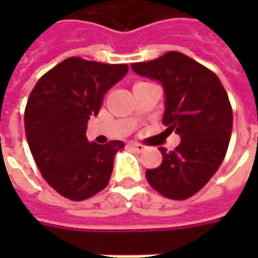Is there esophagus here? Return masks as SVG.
I'll use <instances>...</instances> for the list:
<instances>
[{"label":"esophagus","instance_id":"34e87169","mask_svg":"<svg viewBox=\"0 0 258 258\" xmlns=\"http://www.w3.org/2000/svg\"><path fill=\"white\" fill-rule=\"evenodd\" d=\"M130 146H131V148H133L135 152H140V153L146 149V146H144L142 144H137V142H131V144H130Z\"/></svg>","mask_w":258,"mask_h":258}]
</instances>
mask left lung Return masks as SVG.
I'll use <instances>...</instances> for the list:
<instances>
[{"instance_id":"left-lung-1","label":"left lung","mask_w":258,"mask_h":258,"mask_svg":"<svg viewBox=\"0 0 258 258\" xmlns=\"http://www.w3.org/2000/svg\"><path fill=\"white\" fill-rule=\"evenodd\" d=\"M131 69L162 84L163 124L181 135L175 151L159 148L163 162L146 170V179L168 199H188L210 181L227 153L233 121L227 92L211 70L175 51Z\"/></svg>"}]
</instances>
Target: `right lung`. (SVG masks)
<instances>
[{
	"label": "right lung",
	"mask_w": 258,
	"mask_h": 258,
	"mask_svg": "<svg viewBox=\"0 0 258 258\" xmlns=\"http://www.w3.org/2000/svg\"><path fill=\"white\" fill-rule=\"evenodd\" d=\"M127 72V64L68 58L31 91L25 110L27 144L44 179L68 199H88L109 184L114 155L124 142H90L87 123Z\"/></svg>",
	"instance_id": "obj_1"
}]
</instances>
